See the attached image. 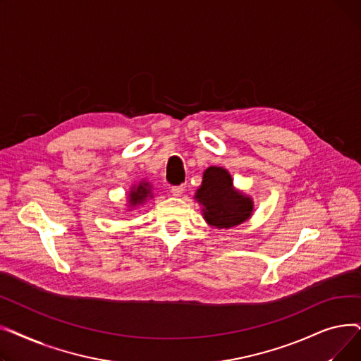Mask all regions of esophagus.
I'll return each instance as SVG.
<instances>
[{
    "mask_svg": "<svg viewBox=\"0 0 361 361\" xmlns=\"http://www.w3.org/2000/svg\"><path fill=\"white\" fill-rule=\"evenodd\" d=\"M184 190H185V185L184 184L171 187V193H173V196H181L184 193Z\"/></svg>",
    "mask_w": 361,
    "mask_h": 361,
    "instance_id": "esophagus-1",
    "label": "esophagus"
}]
</instances>
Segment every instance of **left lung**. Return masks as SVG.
Segmentation results:
<instances>
[{
    "label": "left lung",
    "mask_w": 361,
    "mask_h": 361,
    "mask_svg": "<svg viewBox=\"0 0 361 361\" xmlns=\"http://www.w3.org/2000/svg\"><path fill=\"white\" fill-rule=\"evenodd\" d=\"M196 199L203 204L207 224L216 228H231L247 219L253 211L252 199L234 190L228 171L219 166L204 171Z\"/></svg>",
    "instance_id": "1"
}]
</instances>
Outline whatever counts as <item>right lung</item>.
<instances>
[{
  "label": "right lung",
  "mask_w": 361,
  "mask_h": 361,
  "mask_svg": "<svg viewBox=\"0 0 361 361\" xmlns=\"http://www.w3.org/2000/svg\"><path fill=\"white\" fill-rule=\"evenodd\" d=\"M147 184H140L136 190H133L131 195H130V203L131 204H139V203H143V200L147 197L149 195V190L146 188Z\"/></svg>",
  "instance_id": "1"
}]
</instances>
